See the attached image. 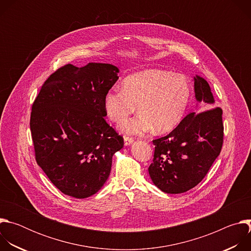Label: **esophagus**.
<instances>
[{
  "label": "esophagus",
  "mask_w": 251,
  "mask_h": 251,
  "mask_svg": "<svg viewBox=\"0 0 251 251\" xmlns=\"http://www.w3.org/2000/svg\"><path fill=\"white\" fill-rule=\"evenodd\" d=\"M133 141H134L133 138L126 136V137H124V145H125V146H129V145L132 144Z\"/></svg>",
  "instance_id": "34e87169"
}]
</instances>
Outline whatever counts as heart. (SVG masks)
Instances as JSON below:
<instances>
[{
	"label": "heart",
	"instance_id": "1",
	"mask_svg": "<svg viewBox=\"0 0 251 251\" xmlns=\"http://www.w3.org/2000/svg\"><path fill=\"white\" fill-rule=\"evenodd\" d=\"M191 96V85L183 75L148 69L126 77L121 89L107 93L104 108L111 121L121 123L138 106L141 113L119 126L125 134L142 135L153 128L166 133L183 120Z\"/></svg>",
	"mask_w": 251,
	"mask_h": 251
}]
</instances>
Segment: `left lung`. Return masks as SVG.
Returning <instances> with one entry per match:
<instances>
[{
  "label": "left lung",
  "mask_w": 251,
  "mask_h": 251,
  "mask_svg": "<svg viewBox=\"0 0 251 251\" xmlns=\"http://www.w3.org/2000/svg\"><path fill=\"white\" fill-rule=\"evenodd\" d=\"M197 112L188 114L170 134L153 140L155 146L149 175L167 194H181L196 187L207 174L222 150L223 110L216 106L207 81L194 76Z\"/></svg>",
  "instance_id": "1"
}]
</instances>
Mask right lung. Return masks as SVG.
I'll return each mask as SVG.
<instances>
[{"mask_svg":"<svg viewBox=\"0 0 251 251\" xmlns=\"http://www.w3.org/2000/svg\"><path fill=\"white\" fill-rule=\"evenodd\" d=\"M110 63L66 64L42 86L30 114L35 159L64 195L85 199L108 178L124 142L104 119V97L118 80Z\"/></svg>","mask_w":251,"mask_h":251,"instance_id":"right-lung-1","label":"right lung"}]
</instances>
